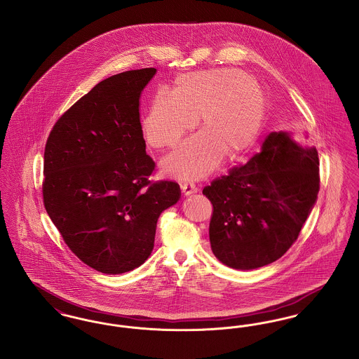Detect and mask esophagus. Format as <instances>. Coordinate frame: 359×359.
<instances>
[{"label":"esophagus","mask_w":359,"mask_h":359,"mask_svg":"<svg viewBox=\"0 0 359 359\" xmlns=\"http://www.w3.org/2000/svg\"><path fill=\"white\" fill-rule=\"evenodd\" d=\"M182 191H183V194H184L186 196H188V195L196 194V192H198V188H196V186H195L194 183H191V182H187V183L182 184Z\"/></svg>","instance_id":"34e87169"}]
</instances>
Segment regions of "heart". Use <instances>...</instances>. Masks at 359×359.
I'll list each match as a JSON object with an SVG mask.
<instances>
[{"label": "heart", "mask_w": 359, "mask_h": 359, "mask_svg": "<svg viewBox=\"0 0 359 359\" xmlns=\"http://www.w3.org/2000/svg\"><path fill=\"white\" fill-rule=\"evenodd\" d=\"M266 111L261 86L234 69H205L176 78L173 93L156 91L142 120L147 142L173 148L199 118L201 136L189 138L165 161V171L180 179H201L222 156L237 160L256 142Z\"/></svg>", "instance_id": "1"}]
</instances>
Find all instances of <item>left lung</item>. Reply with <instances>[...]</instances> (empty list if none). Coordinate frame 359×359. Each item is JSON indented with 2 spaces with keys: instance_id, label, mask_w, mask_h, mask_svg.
I'll list each match as a JSON object with an SVG mask.
<instances>
[{
  "instance_id": "8db88e82",
  "label": "left lung",
  "mask_w": 359,
  "mask_h": 359,
  "mask_svg": "<svg viewBox=\"0 0 359 359\" xmlns=\"http://www.w3.org/2000/svg\"><path fill=\"white\" fill-rule=\"evenodd\" d=\"M319 189L316 149L299 147L288 133H271L259 154L203 188L212 205L214 255L242 271L272 264L296 242Z\"/></svg>"
}]
</instances>
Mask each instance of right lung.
Segmentation results:
<instances>
[{
    "mask_svg": "<svg viewBox=\"0 0 359 359\" xmlns=\"http://www.w3.org/2000/svg\"><path fill=\"white\" fill-rule=\"evenodd\" d=\"M156 69L125 71L94 86L56 121L44 149L43 202L69 250L106 274L133 271L154 250L160 214L180 198L151 180L140 98Z\"/></svg>",
    "mask_w": 359,
    "mask_h": 359,
    "instance_id": "add662e5",
    "label": "right lung"
}]
</instances>
